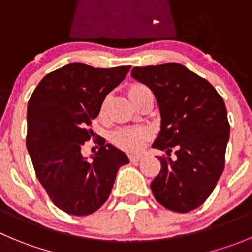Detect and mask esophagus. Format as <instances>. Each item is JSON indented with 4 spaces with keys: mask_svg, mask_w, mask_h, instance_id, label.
<instances>
[{
    "mask_svg": "<svg viewBox=\"0 0 252 252\" xmlns=\"http://www.w3.org/2000/svg\"><path fill=\"white\" fill-rule=\"evenodd\" d=\"M129 159H130V161H139L143 159V155L140 154H130L129 155Z\"/></svg>",
    "mask_w": 252,
    "mask_h": 252,
    "instance_id": "esophagus-1",
    "label": "esophagus"
}]
</instances>
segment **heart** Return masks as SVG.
<instances>
[{
  "label": "heart",
  "instance_id": "heart-1",
  "mask_svg": "<svg viewBox=\"0 0 252 252\" xmlns=\"http://www.w3.org/2000/svg\"><path fill=\"white\" fill-rule=\"evenodd\" d=\"M144 91H149V89L144 86H133L129 94H130V98H133ZM148 138H149V131L142 126H126V128L115 130L112 135V139L115 144L130 152H137L142 149L143 145L147 143Z\"/></svg>",
  "mask_w": 252,
  "mask_h": 252
}]
</instances>
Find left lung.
I'll return each instance as SVG.
<instances>
[{"label":"left lung","mask_w":252,"mask_h":252,"mask_svg":"<svg viewBox=\"0 0 252 252\" xmlns=\"http://www.w3.org/2000/svg\"><path fill=\"white\" fill-rule=\"evenodd\" d=\"M131 77L152 89L160 131L152 147L165 150L161 169L150 184L164 208L189 213L210 196L221 176L230 137L226 107L206 79L179 63L135 67ZM177 158H170L171 149Z\"/></svg>","instance_id":"obj_1"}]
</instances>
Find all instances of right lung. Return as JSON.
I'll return each mask as SVG.
<instances>
[{
    "label": "right lung",
    "instance_id": "obj_1",
    "mask_svg": "<svg viewBox=\"0 0 252 252\" xmlns=\"http://www.w3.org/2000/svg\"><path fill=\"white\" fill-rule=\"evenodd\" d=\"M129 69L69 63L44 76L28 100V153L39 183L64 213L97 211L109 197L118 169L129 163L126 153L105 140L92 160L81 150L91 138L87 126Z\"/></svg>",
    "mask_w": 252,
    "mask_h": 252
}]
</instances>
